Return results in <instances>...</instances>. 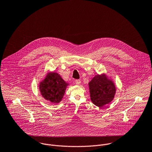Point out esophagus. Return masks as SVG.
<instances>
[{"label": "esophagus", "instance_id": "obj_1", "mask_svg": "<svg viewBox=\"0 0 152 152\" xmlns=\"http://www.w3.org/2000/svg\"><path fill=\"white\" fill-rule=\"evenodd\" d=\"M75 82H76V83L77 85H80L81 81H80V79H76V80H75Z\"/></svg>", "mask_w": 152, "mask_h": 152}]
</instances>
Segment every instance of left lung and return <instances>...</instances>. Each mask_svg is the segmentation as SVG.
<instances>
[{"label": "left lung", "instance_id": "obj_1", "mask_svg": "<svg viewBox=\"0 0 152 152\" xmlns=\"http://www.w3.org/2000/svg\"><path fill=\"white\" fill-rule=\"evenodd\" d=\"M89 88L92 102L99 107L110 103L115 94L114 83L106 75H96L90 82Z\"/></svg>", "mask_w": 152, "mask_h": 152}]
</instances>
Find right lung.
<instances>
[{
  "label": "right lung",
  "mask_w": 152,
  "mask_h": 152,
  "mask_svg": "<svg viewBox=\"0 0 152 152\" xmlns=\"http://www.w3.org/2000/svg\"><path fill=\"white\" fill-rule=\"evenodd\" d=\"M68 83L56 73H50L39 84L42 96L54 103L61 101Z\"/></svg>",
  "instance_id": "1"
}]
</instances>
